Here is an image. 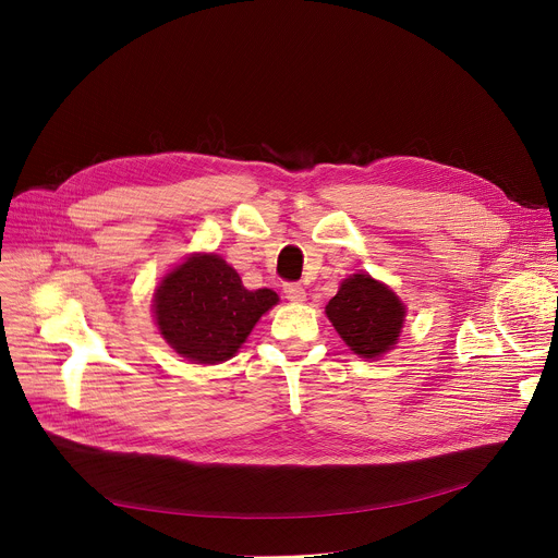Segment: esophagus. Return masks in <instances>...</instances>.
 <instances>
[{"mask_svg":"<svg viewBox=\"0 0 558 558\" xmlns=\"http://www.w3.org/2000/svg\"><path fill=\"white\" fill-rule=\"evenodd\" d=\"M284 298L298 304V302H304V300H306V291H304V287L298 284V282H287V284H284Z\"/></svg>","mask_w":558,"mask_h":558,"instance_id":"esophagus-1","label":"esophagus"}]
</instances>
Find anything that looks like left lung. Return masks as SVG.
I'll return each mask as SVG.
<instances>
[{
    "label": "left lung",
    "mask_w": 558,
    "mask_h": 558,
    "mask_svg": "<svg viewBox=\"0 0 558 558\" xmlns=\"http://www.w3.org/2000/svg\"><path fill=\"white\" fill-rule=\"evenodd\" d=\"M327 317L353 353L375 360L400 340L407 306L384 282L353 274L329 300Z\"/></svg>",
    "instance_id": "1"
}]
</instances>
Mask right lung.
Wrapping results in <instances>:
<instances>
[{
    "label": "right lung",
    "mask_w": 558,
    "mask_h": 558,
    "mask_svg": "<svg viewBox=\"0 0 558 558\" xmlns=\"http://www.w3.org/2000/svg\"><path fill=\"white\" fill-rule=\"evenodd\" d=\"M274 304L276 291L245 289L235 269L216 254H192L154 291L158 331L194 364L233 357Z\"/></svg>",
    "instance_id": "add662e5"
}]
</instances>
